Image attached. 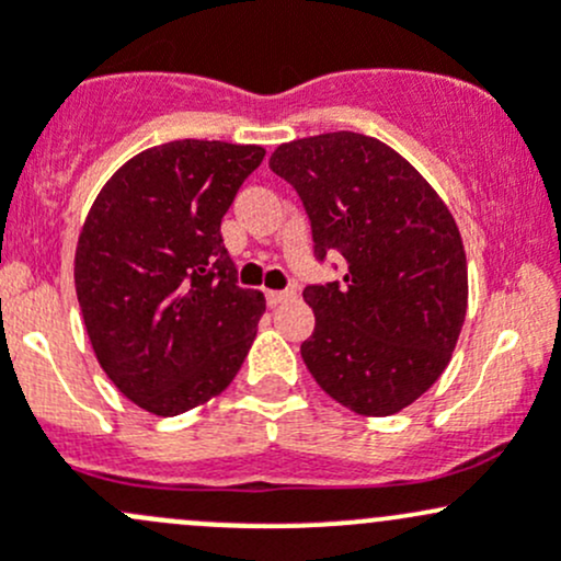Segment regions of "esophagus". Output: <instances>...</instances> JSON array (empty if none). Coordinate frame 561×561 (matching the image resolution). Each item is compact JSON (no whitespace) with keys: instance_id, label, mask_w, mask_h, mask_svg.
Returning <instances> with one entry per match:
<instances>
[{"instance_id":"34e87169","label":"esophagus","mask_w":561,"mask_h":561,"mask_svg":"<svg viewBox=\"0 0 561 561\" xmlns=\"http://www.w3.org/2000/svg\"><path fill=\"white\" fill-rule=\"evenodd\" d=\"M297 297V291H267V305L275 307L280 302H288V299Z\"/></svg>"}]
</instances>
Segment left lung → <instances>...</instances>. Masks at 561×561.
I'll return each mask as SVG.
<instances>
[{"mask_svg": "<svg viewBox=\"0 0 561 561\" xmlns=\"http://www.w3.org/2000/svg\"><path fill=\"white\" fill-rule=\"evenodd\" d=\"M270 168L302 197L316 256L347 262L342 280L305 288L307 369L364 417L401 412L444 375L466 321V249L449 208L412 162L353 130L280 144Z\"/></svg>", "mask_w": 561, "mask_h": 561, "instance_id": "1", "label": "left lung"}]
</instances>
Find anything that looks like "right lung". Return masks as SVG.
Segmentation results:
<instances>
[{"mask_svg":"<svg viewBox=\"0 0 561 561\" xmlns=\"http://www.w3.org/2000/svg\"><path fill=\"white\" fill-rule=\"evenodd\" d=\"M262 160L256 144H160L88 210L75 286L90 345L119 393L158 417L219 396L251 351L264 294L238 286L221 219Z\"/></svg>","mask_w":561,"mask_h":561,"instance_id":"add662e5","label":"right lung"}]
</instances>
